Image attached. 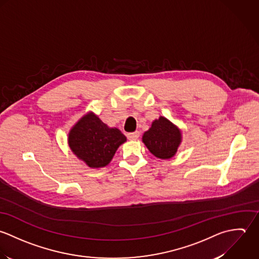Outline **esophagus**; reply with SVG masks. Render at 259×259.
<instances>
[{
	"label": "esophagus",
	"instance_id": "obj_1",
	"mask_svg": "<svg viewBox=\"0 0 259 259\" xmlns=\"http://www.w3.org/2000/svg\"><path fill=\"white\" fill-rule=\"evenodd\" d=\"M139 135H140V133L138 131H135L132 133H128L127 137L129 140H137L139 138Z\"/></svg>",
	"mask_w": 259,
	"mask_h": 259
}]
</instances>
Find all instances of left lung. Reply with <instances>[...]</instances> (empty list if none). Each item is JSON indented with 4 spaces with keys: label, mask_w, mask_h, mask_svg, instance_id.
<instances>
[{
    "label": "left lung",
    "mask_w": 259,
    "mask_h": 259,
    "mask_svg": "<svg viewBox=\"0 0 259 259\" xmlns=\"http://www.w3.org/2000/svg\"><path fill=\"white\" fill-rule=\"evenodd\" d=\"M142 142L156 158L169 160L175 156L182 142V132L170 120L160 116L143 134Z\"/></svg>",
    "instance_id": "obj_1"
}]
</instances>
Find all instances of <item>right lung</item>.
<instances>
[{
  "label": "right lung",
  "instance_id": "1",
  "mask_svg": "<svg viewBox=\"0 0 259 259\" xmlns=\"http://www.w3.org/2000/svg\"><path fill=\"white\" fill-rule=\"evenodd\" d=\"M126 140L118 128L109 127L92 111L84 114L68 133L73 154L92 169L106 167Z\"/></svg>",
  "mask_w": 259,
  "mask_h": 259
}]
</instances>
